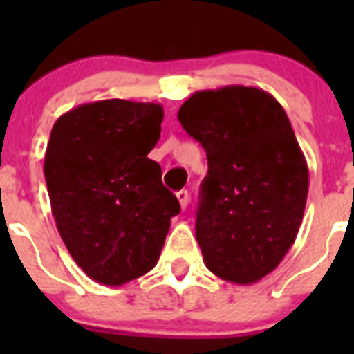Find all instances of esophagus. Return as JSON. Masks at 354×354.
Wrapping results in <instances>:
<instances>
[{
	"instance_id": "obj_1",
	"label": "esophagus",
	"mask_w": 354,
	"mask_h": 354,
	"mask_svg": "<svg viewBox=\"0 0 354 354\" xmlns=\"http://www.w3.org/2000/svg\"><path fill=\"white\" fill-rule=\"evenodd\" d=\"M175 196H177V200H179L180 209H183V211H186L187 204H189V193H187L186 189H180V192L175 193Z\"/></svg>"
}]
</instances>
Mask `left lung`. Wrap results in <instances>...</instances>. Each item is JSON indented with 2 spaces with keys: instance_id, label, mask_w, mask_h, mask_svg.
<instances>
[{
  "instance_id": "left-lung-1",
  "label": "left lung",
  "mask_w": 354,
  "mask_h": 354,
  "mask_svg": "<svg viewBox=\"0 0 354 354\" xmlns=\"http://www.w3.org/2000/svg\"><path fill=\"white\" fill-rule=\"evenodd\" d=\"M177 118L207 154L196 241L209 271L250 286L277 268L298 236L308 167L290 122L255 86L200 90Z\"/></svg>"
}]
</instances>
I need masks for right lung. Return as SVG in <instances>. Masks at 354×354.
<instances>
[{"instance_id":"add662e5","label":"right lung","mask_w":354,"mask_h":354,"mask_svg":"<svg viewBox=\"0 0 354 354\" xmlns=\"http://www.w3.org/2000/svg\"><path fill=\"white\" fill-rule=\"evenodd\" d=\"M156 102L106 99L71 109L51 129L44 175L56 228L74 262L118 287L149 273L179 200L147 158L161 134Z\"/></svg>"}]
</instances>
